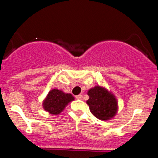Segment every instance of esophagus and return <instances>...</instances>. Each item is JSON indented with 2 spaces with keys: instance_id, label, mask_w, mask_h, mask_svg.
Here are the masks:
<instances>
[{
  "instance_id": "1",
  "label": "esophagus",
  "mask_w": 158,
  "mask_h": 158,
  "mask_svg": "<svg viewBox=\"0 0 158 158\" xmlns=\"http://www.w3.org/2000/svg\"><path fill=\"white\" fill-rule=\"evenodd\" d=\"M76 99H78V100H81L82 98V95L79 94V95H77V96H76Z\"/></svg>"
}]
</instances>
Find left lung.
I'll use <instances>...</instances> for the list:
<instances>
[{
  "instance_id": "1",
  "label": "left lung",
  "mask_w": 158,
  "mask_h": 158,
  "mask_svg": "<svg viewBox=\"0 0 158 158\" xmlns=\"http://www.w3.org/2000/svg\"><path fill=\"white\" fill-rule=\"evenodd\" d=\"M86 104L92 114L101 120H109L117 113L118 102L115 95L106 87L95 86L87 91Z\"/></svg>"
}]
</instances>
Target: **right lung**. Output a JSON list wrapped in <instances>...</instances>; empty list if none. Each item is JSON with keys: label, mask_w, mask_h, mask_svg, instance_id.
<instances>
[{"label": "right lung", "mask_w": 158, "mask_h": 158, "mask_svg": "<svg viewBox=\"0 0 158 158\" xmlns=\"http://www.w3.org/2000/svg\"><path fill=\"white\" fill-rule=\"evenodd\" d=\"M75 100L71 94H67L60 89H52L48 93L42 102L43 109L52 115H58L65 109L69 103Z\"/></svg>", "instance_id": "right-lung-1"}]
</instances>
